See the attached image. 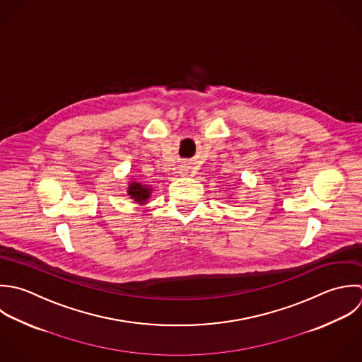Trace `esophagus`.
<instances>
[{
	"mask_svg": "<svg viewBox=\"0 0 362 362\" xmlns=\"http://www.w3.org/2000/svg\"><path fill=\"white\" fill-rule=\"evenodd\" d=\"M182 172V175H185V170H180Z\"/></svg>",
	"mask_w": 362,
	"mask_h": 362,
	"instance_id": "obj_1",
	"label": "esophagus"
}]
</instances>
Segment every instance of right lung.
I'll list each match as a JSON object with an SVG mask.
<instances>
[{"instance_id": "obj_1", "label": "right lung", "mask_w": 362, "mask_h": 362, "mask_svg": "<svg viewBox=\"0 0 362 362\" xmlns=\"http://www.w3.org/2000/svg\"><path fill=\"white\" fill-rule=\"evenodd\" d=\"M153 189L151 185H142L136 180H131L128 182V187H127V193L128 196L136 203V204H146L148 200L151 199Z\"/></svg>"}]
</instances>
